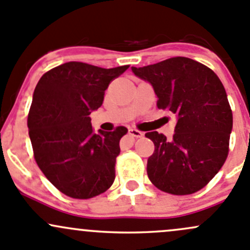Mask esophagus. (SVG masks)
<instances>
[{
	"label": "esophagus",
	"mask_w": 250,
	"mask_h": 250,
	"mask_svg": "<svg viewBox=\"0 0 250 250\" xmlns=\"http://www.w3.org/2000/svg\"><path fill=\"white\" fill-rule=\"evenodd\" d=\"M129 134L132 135V137H135V138H143V132H140V130L138 129H129Z\"/></svg>",
	"instance_id": "34e87169"
}]
</instances>
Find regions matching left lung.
<instances>
[{
    "mask_svg": "<svg viewBox=\"0 0 250 250\" xmlns=\"http://www.w3.org/2000/svg\"><path fill=\"white\" fill-rule=\"evenodd\" d=\"M132 71L152 84L158 109L178 116L170 140L158 132L145 134L155 144L147 160L148 179L172 195L197 192L221 169L229 155L232 110L223 83L213 70L185 57L132 66Z\"/></svg>",
    "mask_w": 250,
    "mask_h": 250,
    "instance_id": "obj_1",
    "label": "left lung"
}]
</instances>
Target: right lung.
<instances>
[{
  "instance_id": "right-lung-1",
  "label": "right lung",
  "mask_w": 250,
  "mask_h": 250,
  "mask_svg": "<svg viewBox=\"0 0 250 250\" xmlns=\"http://www.w3.org/2000/svg\"><path fill=\"white\" fill-rule=\"evenodd\" d=\"M128 67L69 62L47 71L35 88L27 116L35 161L69 197H95L115 180L120 140L128 129L120 125L113 132L94 133L89 115L102 106L111 81Z\"/></svg>"
}]
</instances>
